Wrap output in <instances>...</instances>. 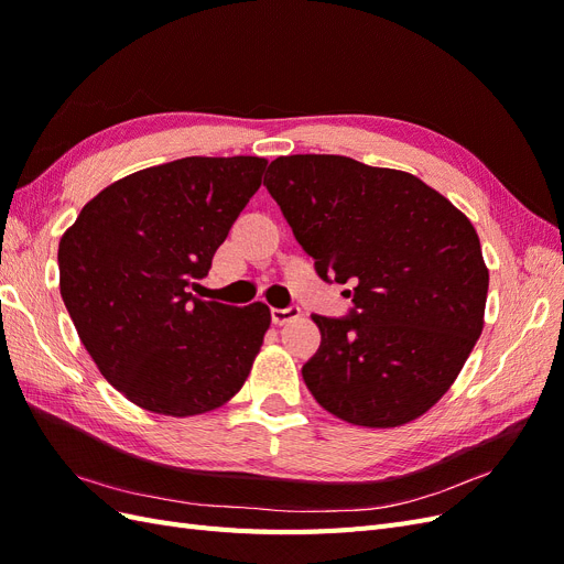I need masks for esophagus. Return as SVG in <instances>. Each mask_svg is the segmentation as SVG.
<instances>
[{"label":"esophagus","mask_w":564,"mask_h":564,"mask_svg":"<svg viewBox=\"0 0 564 564\" xmlns=\"http://www.w3.org/2000/svg\"><path fill=\"white\" fill-rule=\"evenodd\" d=\"M270 317H272V324H278V327H282V324H286V322L299 319L301 317V308H299V305H292V308H272Z\"/></svg>","instance_id":"esophagus-1"}]
</instances>
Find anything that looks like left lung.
<instances>
[{"mask_svg":"<svg viewBox=\"0 0 564 564\" xmlns=\"http://www.w3.org/2000/svg\"><path fill=\"white\" fill-rule=\"evenodd\" d=\"M263 185L317 275L352 286L350 317L313 315V398L365 429L429 412L485 327L489 270L468 216L412 174L340 155L278 158Z\"/></svg>","mask_w":564,"mask_h":564,"instance_id":"1","label":"left lung"}]
</instances>
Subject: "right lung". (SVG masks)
Masks as SVG:
<instances>
[{"label":"right lung","mask_w":564,"mask_h":564,"mask_svg":"<svg viewBox=\"0 0 564 564\" xmlns=\"http://www.w3.org/2000/svg\"><path fill=\"white\" fill-rule=\"evenodd\" d=\"M265 164L240 155L141 169L84 204L61 237V296L82 344L148 412H212L249 377L270 308L202 301L191 284L209 272Z\"/></svg>","instance_id":"right-lung-1"}]
</instances>
